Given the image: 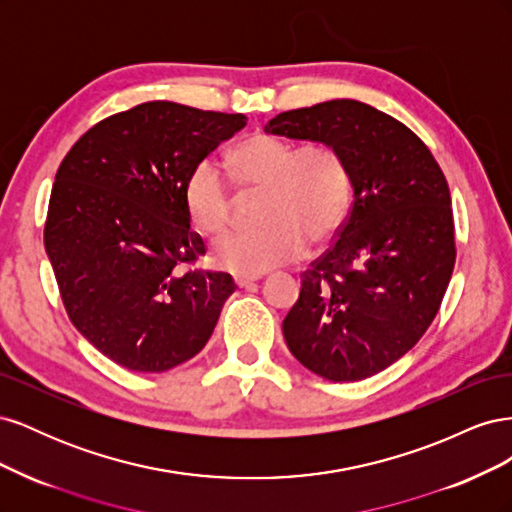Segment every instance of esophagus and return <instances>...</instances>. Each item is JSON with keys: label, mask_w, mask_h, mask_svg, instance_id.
Segmentation results:
<instances>
[{"label": "esophagus", "mask_w": 512, "mask_h": 512, "mask_svg": "<svg viewBox=\"0 0 512 512\" xmlns=\"http://www.w3.org/2000/svg\"><path fill=\"white\" fill-rule=\"evenodd\" d=\"M258 280H260V275H235V284H237L239 288L250 286V284H254V282H258Z\"/></svg>", "instance_id": "1"}]
</instances>
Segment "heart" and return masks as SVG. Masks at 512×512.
Masks as SVG:
<instances>
[{
  "instance_id": "obj_1",
  "label": "heart",
  "mask_w": 512,
  "mask_h": 512,
  "mask_svg": "<svg viewBox=\"0 0 512 512\" xmlns=\"http://www.w3.org/2000/svg\"><path fill=\"white\" fill-rule=\"evenodd\" d=\"M228 166L245 194H262L260 228L232 232L213 245V265L237 275H260L299 260L309 247L331 241L352 205V173L331 143L297 147L275 134L256 132L230 151ZM183 205L203 235L215 237L235 213L222 173L200 162L183 185Z\"/></svg>"
}]
</instances>
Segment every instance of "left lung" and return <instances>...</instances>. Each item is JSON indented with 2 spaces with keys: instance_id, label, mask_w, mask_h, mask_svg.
<instances>
[{
  "instance_id": "8db88e82",
  "label": "left lung",
  "mask_w": 512,
  "mask_h": 512,
  "mask_svg": "<svg viewBox=\"0 0 512 512\" xmlns=\"http://www.w3.org/2000/svg\"><path fill=\"white\" fill-rule=\"evenodd\" d=\"M265 132L331 143L348 160L350 213L301 275L282 329L309 371L365 380L416 346L451 282L457 250L446 177L410 128L359 100L280 113Z\"/></svg>"
}]
</instances>
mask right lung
<instances>
[{
	"label": "right lung",
	"mask_w": 512,
	"mask_h": 512,
	"mask_svg": "<svg viewBox=\"0 0 512 512\" xmlns=\"http://www.w3.org/2000/svg\"><path fill=\"white\" fill-rule=\"evenodd\" d=\"M247 123L177 102L102 119L55 175L44 247L68 318L117 365L160 374L205 348L228 273L188 269L205 256L183 205L185 179Z\"/></svg>",
	"instance_id": "obj_1"
}]
</instances>
